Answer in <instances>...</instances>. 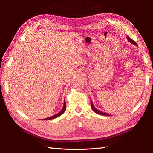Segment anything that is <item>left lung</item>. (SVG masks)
<instances>
[{"label": "left lung", "mask_w": 153, "mask_h": 153, "mask_svg": "<svg viewBox=\"0 0 153 153\" xmlns=\"http://www.w3.org/2000/svg\"><path fill=\"white\" fill-rule=\"evenodd\" d=\"M127 39H128V40L129 41V42H130L131 44H133V45H136V46H137V47H138L137 44L135 42V41H134L133 40H132L130 38H129V36H127ZM91 108H92V109L93 110L96 114H100V115H110V114H107V113L103 112H101V111L98 110V109H96V108L94 107V106L93 105V103H92V100H91Z\"/></svg>", "instance_id": "1"}]
</instances>
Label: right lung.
<instances>
[{"mask_svg": "<svg viewBox=\"0 0 153 153\" xmlns=\"http://www.w3.org/2000/svg\"><path fill=\"white\" fill-rule=\"evenodd\" d=\"M66 102H65V101H64V105H63V108H62V109L60 111V112H59V113H57V114H55V115H52V116H51V117H47V118H45V119H41V120H50V119H55V118H57V117H59V116H61V115L65 112V110H66Z\"/></svg>", "mask_w": 153, "mask_h": 153, "instance_id": "1", "label": "right lung"}]
</instances>
